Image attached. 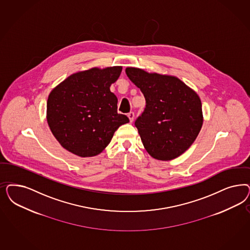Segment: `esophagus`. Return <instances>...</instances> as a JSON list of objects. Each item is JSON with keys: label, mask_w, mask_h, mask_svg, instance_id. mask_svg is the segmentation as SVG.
<instances>
[{"label": "esophagus", "mask_w": 250, "mask_h": 250, "mask_svg": "<svg viewBox=\"0 0 250 250\" xmlns=\"http://www.w3.org/2000/svg\"><path fill=\"white\" fill-rule=\"evenodd\" d=\"M128 118L129 119V121L132 122L133 120H134V113L129 112V114H128Z\"/></svg>", "instance_id": "1"}]
</instances>
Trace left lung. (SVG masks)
<instances>
[{
    "instance_id": "1",
    "label": "left lung",
    "mask_w": 250,
    "mask_h": 250,
    "mask_svg": "<svg viewBox=\"0 0 250 250\" xmlns=\"http://www.w3.org/2000/svg\"><path fill=\"white\" fill-rule=\"evenodd\" d=\"M126 73L146 100L135 121L145 150L152 157L169 161L185 153L203 123L202 101L193 89L169 74L127 67Z\"/></svg>"
}]
</instances>
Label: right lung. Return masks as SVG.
<instances>
[{
  "instance_id": "add662e5",
  "label": "right lung",
  "mask_w": 250,
  "mask_h": 250,
  "mask_svg": "<svg viewBox=\"0 0 250 250\" xmlns=\"http://www.w3.org/2000/svg\"><path fill=\"white\" fill-rule=\"evenodd\" d=\"M122 67H93L73 73L51 90L47 121L64 149L81 157L102 153L119 127L129 122L117 110L118 98L110 85Z\"/></svg>"
}]
</instances>
